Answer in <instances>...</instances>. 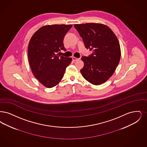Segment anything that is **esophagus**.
Instances as JSON below:
<instances>
[{"label": "esophagus", "instance_id": "1", "mask_svg": "<svg viewBox=\"0 0 147 147\" xmlns=\"http://www.w3.org/2000/svg\"><path fill=\"white\" fill-rule=\"evenodd\" d=\"M79 59H80L79 58H77V57H72V60H73V61H77V60H78Z\"/></svg>", "mask_w": 147, "mask_h": 147}]
</instances>
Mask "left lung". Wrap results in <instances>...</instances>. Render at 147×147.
<instances>
[{"instance_id": "8db88e82", "label": "left lung", "mask_w": 147, "mask_h": 147, "mask_svg": "<svg viewBox=\"0 0 147 147\" xmlns=\"http://www.w3.org/2000/svg\"><path fill=\"white\" fill-rule=\"evenodd\" d=\"M75 28L87 49L93 53L82 57L84 79L94 85L105 82L115 72L120 62L121 49L118 39L108 26L102 24H75Z\"/></svg>"}]
</instances>
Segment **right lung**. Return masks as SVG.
Listing matches in <instances>:
<instances>
[{"mask_svg":"<svg viewBox=\"0 0 147 147\" xmlns=\"http://www.w3.org/2000/svg\"><path fill=\"white\" fill-rule=\"evenodd\" d=\"M71 25L44 26L35 32L30 40L28 57L34 77L47 88L57 86L64 76L71 57L58 55L66 51L63 39Z\"/></svg>","mask_w":147,"mask_h":147,"instance_id":"1","label":"right lung"}]
</instances>
